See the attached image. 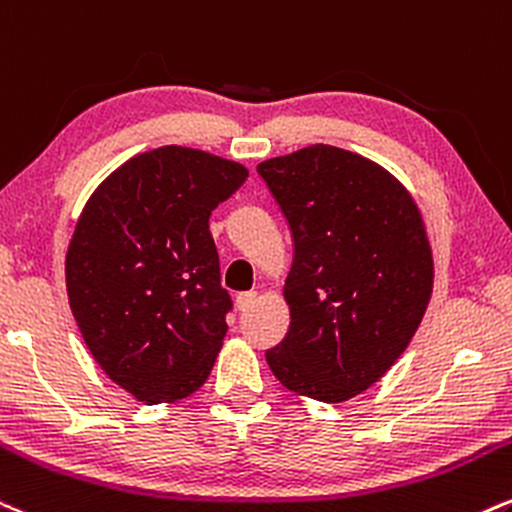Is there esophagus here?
Listing matches in <instances>:
<instances>
[{"label": "esophagus", "mask_w": 512, "mask_h": 512, "mask_svg": "<svg viewBox=\"0 0 512 512\" xmlns=\"http://www.w3.org/2000/svg\"><path fill=\"white\" fill-rule=\"evenodd\" d=\"M257 300V293L255 291H245V293H238L236 295V307L240 312H248L252 305H255Z\"/></svg>", "instance_id": "1"}]
</instances>
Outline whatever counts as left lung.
Returning a JSON list of instances; mask_svg holds the SVG:
<instances>
[{
  "label": "left lung",
  "instance_id": "obj_1",
  "mask_svg": "<svg viewBox=\"0 0 512 512\" xmlns=\"http://www.w3.org/2000/svg\"><path fill=\"white\" fill-rule=\"evenodd\" d=\"M288 221L291 326L267 365L288 391L341 403L403 355L432 298L434 262L408 190L369 159L312 145L257 164Z\"/></svg>",
  "mask_w": 512,
  "mask_h": 512
}]
</instances>
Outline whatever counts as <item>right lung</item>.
<instances>
[{
    "label": "right lung",
    "instance_id": "obj_1",
    "mask_svg": "<svg viewBox=\"0 0 512 512\" xmlns=\"http://www.w3.org/2000/svg\"><path fill=\"white\" fill-rule=\"evenodd\" d=\"M245 178L229 159L166 145L119 166L80 214L71 312L97 365L138 400H181L212 372L233 303L209 217Z\"/></svg>",
    "mask_w": 512,
    "mask_h": 512
}]
</instances>
